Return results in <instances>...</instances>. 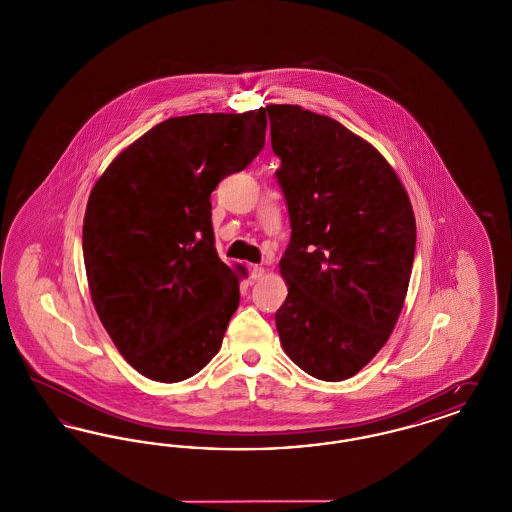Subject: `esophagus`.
<instances>
[{"label": "esophagus", "instance_id": "1", "mask_svg": "<svg viewBox=\"0 0 512 512\" xmlns=\"http://www.w3.org/2000/svg\"><path fill=\"white\" fill-rule=\"evenodd\" d=\"M265 276V267L263 265H253L251 267V274H249V280H251V284H255L259 278H263Z\"/></svg>", "mask_w": 512, "mask_h": 512}]
</instances>
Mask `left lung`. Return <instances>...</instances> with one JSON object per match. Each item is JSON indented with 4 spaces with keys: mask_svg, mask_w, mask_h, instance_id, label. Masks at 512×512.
<instances>
[{
    "mask_svg": "<svg viewBox=\"0 0 512 512\" xmlns=\"http://www.w3.org/2000/svg\"><path fill=\"white\" fill-rule=\"evenodd\" d=\"M267 113L292 222L276 330L301 370L340 382L376 357L401 315L416 245L413 205L384 155L341 122L286 103Z\"/></svg>",
    "mask_w": 512,
    "mask_h": 512,
    "instance_id": "obj_1",
    "label": "left lung"
}]
</instances>
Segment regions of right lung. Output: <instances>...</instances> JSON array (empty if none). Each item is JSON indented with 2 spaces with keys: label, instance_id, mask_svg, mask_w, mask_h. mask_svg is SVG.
<instances>
[{
  "label": "right lung",
  "instance_id": "add662e5",
  "mask_svg": "<svg viewBox=\"0 0 512 512\" xmlns=\"http://www.w3.org/2000/svg\"><path fill=\"white\" fill-rule=\"evenodd\" d=\"M267 111L159 122L122 149L86 205L82 249L99 320L149 380L192 378L240 303L242 265L215 249L211 192L265 146Z\"/></svg>",
  "mask_w": 512,
  "mask_h": 512
}]
</instances>
